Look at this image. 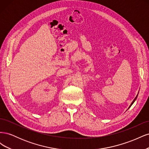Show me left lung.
<instances>
[{
    "label": "left lung",
    "instance_id": "obj_1",
    "mask_svg": "<svg viewBox=\"0 0 149 149\" xmlns=\"http://www.w3.org/2000/svg\"><path fill=\"white\" fill-rule=\"evenodd\" d=\"M138 94H139V93H138ZM137 96H138V94H137V96H136V97H135V98H134V100H133V101H132V103H131V104H130V106H129V108H130V107H131V106H132V104H134V102H135V101H136V99H137ZM129 108H128V109H129Z\"/></svg>",
    "mask_w": 149,
    "mask_h": 149
}]
</instances>
